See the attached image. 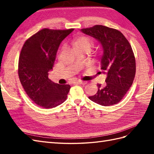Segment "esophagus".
Instances as JSON below:
<instances>
[{
    "instance_id": "esophagus-1",
    "label": "esophagus",
    "mask_w": 154,
    "mask_h": 154,
    "mask_svg": "<svg viewBox=\"0 0 154 154\" xmlns=\"http://www.w3.org/2000/svg\"><path fill=\"white\" fill-rule=\"evenodd\" d=\"M75 83L76 84H79V85H85L87 83L86 81H77Z\"/></svg>"
}]
</instances>
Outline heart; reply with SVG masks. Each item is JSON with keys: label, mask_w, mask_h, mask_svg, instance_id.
<instances>
[{"label": "heart", "mask_w": 154, "mask_h": 154, "mask_svg": "<svg viewBox=\"0 0 154 154\" xmlns=\"http://www.w3.org/2000/svg\"><path fill=\"white\" fill-rule=\"evenodd\" d=\"M74 49L77 50H86L90 51L93 45V41L89 38L86 36H81L77 38L73 42Z\"/></svg>", "instance_id": "heart-1"}]
</instances>
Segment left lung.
<instances>
[{
  "mask_svg": "<svg viewBox=\"0 0 154 154\" xmlns=\"http://www.w3.org/2000/svg\"><path fill=\"white\" fill-rule=\"evenodd\" d=\"M81 31L100 44L103 55L100 73L106 75V84H97V93L89 99L104 106L119 103L135 77L136 60L131 45L120 31L104 26L96 25Z\"/></svg>",
  "mask_w": 154,
  "mask_h": 154,
  "instance_id": "obj_1",
  "label": "left lung"
}]
</instances>
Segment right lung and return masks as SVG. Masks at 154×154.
<instances>
[{
    "label": "right lung",
    "mask_w": 154,
    "mask_h": 154,
    "mask_svg": "<svg viewBox=\"0 0 154 154\" xmlns=\"http://www.w3.org/2000/svg\"><path fill=\"white\" fill-rule=\"evenodd\" d=\"M74 29L50 30L44 28L26 41L18 61V75L30 99L44 109H51L67 99L69 85H60L48 78L53 69L61 42Z\"/></svg>",
    "instance_id": "add662e5"
}]
</instances>
